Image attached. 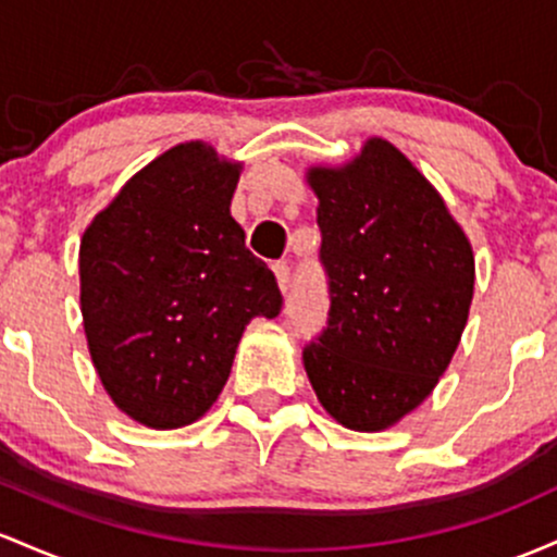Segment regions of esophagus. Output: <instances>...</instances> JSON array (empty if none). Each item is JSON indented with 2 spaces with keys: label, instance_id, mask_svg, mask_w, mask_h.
Listing matches in <instances>:
<instances>
[{
  "label": "esophagus",
  "instance_id": "34e87169",
  "mask_svg": "<svg viewBox=\"0 0 557 557\" xmlns=\"http://www.w3.org/2000/svg\"><path fill=\"white\" fill-rule=\"evenodd\" d=\"M273 273H276V281L281 292H286L292 286V268L286 262H273Z\"/></svg>",
  "mask_w": 557,
  "mask_h": 557
}]
</instances>
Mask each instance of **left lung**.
<instances>
[{
    "mask_svg": "<svg viewBox=\"0 0 557 557\" xmlns=\"http://www.w3.org/2000/svg\"><path fill=\"white\" fill-rule=\"evenodd\" d=\"M326 329L302 349L323 408L379 431L431 395L473 297V252L413 162L371 139L345 168H312Z\"/></svg>",
    "mask_w": 557,
    "mask_h": 557,
    "instance_id": "1",
    "label": "left lung"
}]
</instances>
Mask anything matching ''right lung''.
Returning <instances> with one entry per match:
<instances>
[{"instance_id":"obj_1","label":"right lung","mask_w":557,"mask_h":557,"mask_svg":"<svg viewBox=\"0 0 557 557\" xmlns=\"http://www.w3.org/2000/svg\"><path fill=\"white\" fill-rule=\"evenodd\" d=\"M239 165L202 141L149 162L81 239V312L112 403L178 429L226 386L242 331L276 318V276L231 218Z\"/></svg>"}]
</instances>
